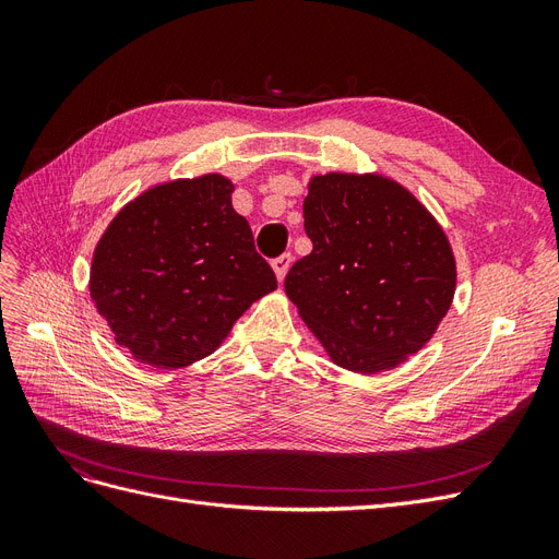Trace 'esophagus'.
<instances>
[{"label": "esophagus", "mask_w": 559, "mask_h": 559, "mask_svg": "<svg viewBox=\"0 0 559 559\" xmlns=\"http://www.w3.org/2000/svg\"><path fill=\"white\" fill-rule=\"evenodd\" d=\"M292 261H294V257L289 251H284V253H280L277 259H273V267H275V275H277L280 282L286 277V273H289Z\"/></svg>", "instance_id": "obj_1"}]
</instances>
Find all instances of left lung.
<instances>
[{
	"label": "left lung",
	"mask_w": 559,
	"mask_h": 559,
	"mask_svg": "<svg viewBox=\"0 0 559 559\" xmlns=\"http://www.w3.org/2000/svg\"><path fill=\"white\" fill-rule=\"evenodd\" d=\"M312 251L284 280L286 296L337 366L378 373L433 335L454 296L445 233L384 177L324 175L302 202Z\"/></svg>",
	"instance_id": "left-lung-1"
}]
</instances>
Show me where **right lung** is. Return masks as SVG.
I'll list each match as a JSON object with an SVG mask.
<instances>
[{"label":"right lung","instance_id":"1","mask_svg":"<svg viewBox=\"0 0 559 559\" xmlns=\"http://www.w3.org/2000/svg\"><path fill=\"white\" fill-rule=\"evenodd\" d=\"M230 193L218 175L156 186L99 240L91 296L140 361L179 368L207 357L253 300L277 289Z\"/></svg>","mask_w":559,"mask_h":559}]
</instances>
